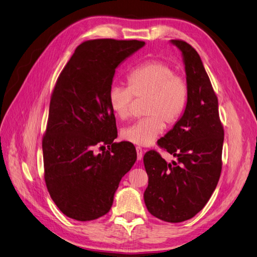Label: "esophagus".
Masks as SVG:
<instances>
[{"mask_svg": "<svg viewBox=\"0 0 257 257\" xmlns=\"http://www.w3.org/2000/svg\"><path fill=\"white\" fill-rule=\"evenodd\" d=\"M137 158L138 160H142L143 158V151L141 147H137Z\"/></svg>", "mask_w": 257, "mask_h": 257, "instance_id": "esophagus-1", "label": "esophagus"}]
</instances>
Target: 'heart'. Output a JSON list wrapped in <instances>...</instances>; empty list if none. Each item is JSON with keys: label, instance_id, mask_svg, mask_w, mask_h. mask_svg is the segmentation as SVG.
<instances>
[{"label": "heart", "instance_id": "heart-1", "mask_svg": "<svg viewBox=\"0 0 257 257\" xmlns=\"http://www.w3.org/2000/svg\"><path fill=\"white\" fill-rule=\"evenodd\" d=\"M127 86L113 85L107 100L113 113L121 119L131 114L134 96L147 98L145 114L132 125L123 128L121 136L138 146L154 143L165 128L183 116L188 102L189 87L185 78L175 74L172 66L159 60H151L132 69L127 76Z\"/></svg>", "mask_w": 257, "mask_h": 257}]
</instances>
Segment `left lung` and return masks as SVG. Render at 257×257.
I'll use <instances>...</instances> for the list:
<instances>
[{"instance_id": "1", "label": "left lung", "mask_w": 257, "mask_h": 257, "mask_svg": "<svg viewBox=\"0 0 257 257\" xmlns=\"http://www.w3.org/2000/svg\"><path fill=\"white\" fill-rule=\"evenodd\" d=\"M181 52L189 87L183 116L158 141L175 157L170 163L155 151L144 156L148 186L144 202L154 217L178 223L193 218L209 201L222 169L224 131L200 55L183 40H170Z\"/></svg>"}]
</instances>
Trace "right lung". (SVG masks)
Returning <instances> with one entry per match:
<instances>
[{
    "mask_svg": "<svg viewBox=\"0 0 257 257\" xmlns=\"http://www.w3.org/2000/svg\"><path fill=\"white\" fill-rule=\"evenodd\" d=\"M144 46L139 40L85 41L56 81L43 140L45 180L68 218L90 221L109 212L121 178L137 160L134 144L113 143L117 129L107 95L115 69ZM100 145L111 147L98 154Z\"/></svg>",
    "mask_w": 257,
    "mask_h": 257,
    "instance_id": "1",
    "label": "right lung"
}]
</instances>
